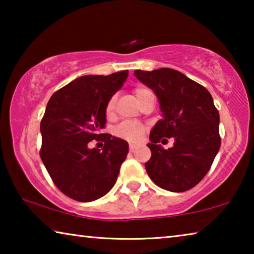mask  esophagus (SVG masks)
Wrapping results in <instances>:
<instances>
[{"label": "esophagus", "instance_id": "1", "mask_svg": "<svg viewBox=\"0 0 254 254\" xmlns=\"http://www.w3.org/2000/svg\"><path fill=\"white\" fill-rule=\"evenodd\" d=\"M128 149H130V151H131V152H133V151H134V150L136 149V145H135V144H132V143H130V144H128Z\"/></svg>", "mask_w": 254, "mask_h": 254}]
</instances>
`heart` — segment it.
Instances as JSON below:
<instances>
[{
    "label": "heart",
    "instance_id": "heart-1",
    "mask_svg": "<svg viewBox=\"0 0 254 254\" xmlns=\"http://www.w3.org/2000/svg\"><path fill=\"white\" fill-rule=\"evenodd\" d=\"M150 92L149 89L144 87H136L134 89L135 96L137 101L142 97L145 93ZM114 104H115V98L112 97L106 105V114L111 115L113 113L114 110ZM145 131V127L140 123H134V122H126L122 123L117 130H115V134L119 137H122V139L130 141V142H140L142 140L143 134Z\"/></svg>",
    "mask_w": 254,
    "mask_h": 254
}]
</instances>
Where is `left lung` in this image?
Segmentation results:
<instances>
[{"instance_id": "8db88e82", "label": "left lung", "mask_w": 254, "mask_h": 254, "mask_svg": "<svg viewBox=\"0 0 254 254\" xmlns=\"http://www.w3.org/2000/svg\"><path fill=\"white\" fill-rule=\"evenodd\" d=\"M134 75L154 92L162 112L150 132L151 158L145 170L162 189L186 191L205 177L221 147L213 97L204 86L170 68L134 70ZM161 137H174V147L162 148Z\"/></svg>"}]
</instances>
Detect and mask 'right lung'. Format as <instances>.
Wrapping results in <instances>:
<instances>
[{"label": "right lung", "instance_id": "obj_1", "mask_svg": "<svg viewBox=\"0 0 254 254\" xmlns=\"http://www.w3.org/2000/svg\"><path fill=\"white\" fill-rule=\"evenodd\" d=\"M127 70L86 75L53 94L40 123V157L59 190L78 201H93L109 192L128 152L126 140L100 134L106 105L122 87ZM102 137L101 138L100 136ZM102 139V150L88 142Z\"/></svg>", "mask_w": 254, "mask_h": 254}]
</instances>
